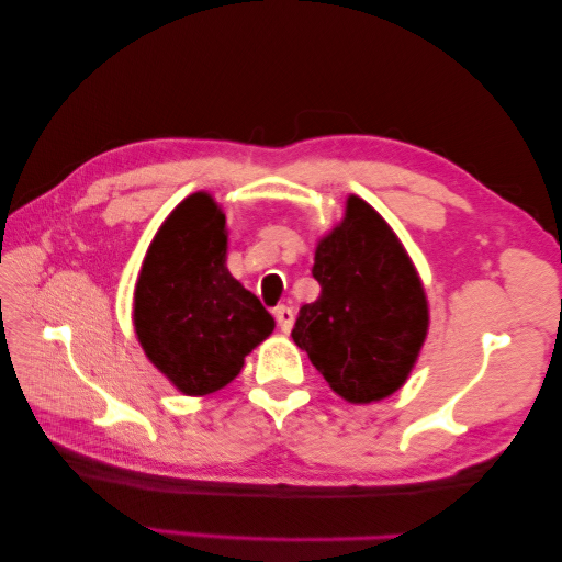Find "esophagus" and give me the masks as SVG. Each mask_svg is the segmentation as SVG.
I'll return each instance as SVG.
<instances>
[{
  "label": "esophagus",
  "mask_w": 562,
  "mask_h": 562,
  "mask_svg": "<svg viewBox=\"0 0 562 562\" xmlns=\"http://www.w3.org/2000/svg\"><path fill=\"white\" fill-rule=\"evenodd\" d=\"M273 316H276V324H279L283 334H289V330L293 328V318H296V316H293V308L291 306H276Z\"/></svg>",
  "instance_id": "obj_1"
}]
</instances>
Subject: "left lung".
I'll use <instances>...</instances> for the list:
<instances>
[{"mask_svg": "<svg viewBox=\"0 0 562 562\" xmlns=\"http://www.w3.org/2000/svg\"><path fill=\"white\" fill-rule=\"evenodd\" d=\"M321 296L301 306L291 336L330 389L381 401L408 379L428 330V301L391 226L351 196L346 218L316 248Z\"/></svg>", "mask_w": 562, "mask_h": 562, "instance_id": "obj_1", "label": "left lung"}]
</instances>
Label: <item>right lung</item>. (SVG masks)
Segmentation results:
<instances>
[{"label":"right lung","instance_id":"obj_1","mask_svg":"<svg viewBox=\"0 0 562 562\" xmlns=\"http://www.w3.org/2000/svg\"><path fill=\"white\" fill-rule=\"evenodd\" d=\"M134 326L149 361L187 395L232 383L273 316L226 269V218L209 194L171 211L146 251Z\"/></svg>","mask_w":562,"mask_h":562}]
</instances>
